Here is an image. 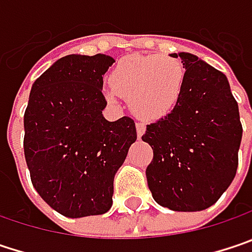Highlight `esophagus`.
I'll list each match as a JSON object with an SVG mask.
<instances>
[{"instance_id": "esophagus-1", "label": "esophagus", "mask_w": 252, "mask_h": 252, "mask_svg": "<svg viewBox=\"0 0 252 252\" xmlns=\"http://www.w3.org/2000/svg\"><path fill=\"white\" fill-rule=\"evenodd\" d=\"M136 132H137V137H142L146 132V125L143 122H136Z\"/></svg>"}]
</instances>
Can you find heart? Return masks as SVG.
<instances>
[{
	"mask_svg": "<svg viewBox=\"0 0 252 252\" xmlns=\"http://www.w3.org/2000/svg\"><path fill=\"white\" fill-rule=\"evenodd\" d=\"M110 83L104 89L109 101H116L120 94L129 100L137 116L158 120L171 115L181 101L187 70L173 57L130 56L112 70Z\"/></svg>",
	"mask_w": 252,
	"mask_h": 252,
	"instance_id": "1",
	"label": "heart"
}]
</instances>
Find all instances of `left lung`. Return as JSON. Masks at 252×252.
Returning a JSON list of instances; mask_svg holds the SVG:
<instances>
[{
  "mask_svg": "<svg viewBox=\"0 0 252 252\" xmlns=\"http://www.w3.org/2000/svg\"><path fill=\"white\" fill-rule=\"evenodd\" d=\"M171 56L182 59L187 84L175 110L148 125L142 136L153 151L148 185L162 207L202 211L235 178L243 125L224 73L189 53Z\"/></svg>",
  "mask_w": 252,
  "mask_h": 252,
  "instance_id": "8db88e82",
  "label": "left lung"
}]
</instances>
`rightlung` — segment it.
<instances>
[{
  "label": "right lung",
  "mask_w": 252,
  "mask_h": 252,
  "mask_svg": "<svg viewBox=\"0 0 252 252\" xmlns=\"http://www.w3.org/2000/svg\"><path fill=\"white\" fill-rule=\"evenodd\" d=\"M110 56L70 54L34 81L24 113V155L31 182L68 218L112 207L113 179L136 140L135 120H106L103 76Z\"/></svg>",
  "instance_id": "obj_1"
}]
</instances>
